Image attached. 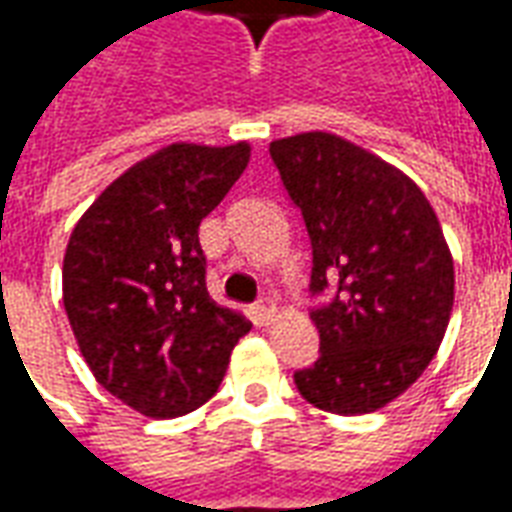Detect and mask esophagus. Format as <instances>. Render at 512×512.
Instances as JSON below:
<instances>
[{
	"label": "esophagus",
	"instance_id": "esophagus-1",
	"mask_svg": "<svg viewBox=\"0 0 512 512\" xmlns=\"http://www.w3.org/2000/svg\"><path fill=\"white\" fill-rule=\"evenodd\" d=\"M252 310H255L257 321L268 323V321H271V318H274V312H277V304H274V299H271V296H266V299L257 301Z\"/></svg>",
	"mask_w": 512,
	"mask_h": 512
}]
</instances>
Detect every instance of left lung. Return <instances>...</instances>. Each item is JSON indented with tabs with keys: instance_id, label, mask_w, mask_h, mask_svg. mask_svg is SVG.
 Segmentation results:
<instances>
[{
	"instance_id": "left-lung-1",
	"label": "left lung",
	"mask_w": 512,
	"mask_h": 512,
	"mask_svg": "<svg viewBox=\"0 0 512 512\" xmlns=\"http://www.w3.org/2000/svg\"><path fill=\"white\" fill-rule=\"evenodd\" d=\"M268 153L312 249L321 348L293 381L323 411H376L422 376L450 321L455 274L439 219L403 172L340 136H288Z\"/></svg>"
}]
</instances>
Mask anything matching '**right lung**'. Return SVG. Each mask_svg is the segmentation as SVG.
Returning <instances> with one entry per match:
<instances>
[{
	"instance_id": "right-lung-1",
	"label": "right lung",
	"mask_w": 512,
	"mask_h": 512,
	"mask_svg": "<svg viewBox=\"0 0 512 512\" xmlns=\"http://www.w3.org/2000/svg\"><path fill=\"white\" fill-rule=\"evenodd\" d=\"M249 145H169L123 172L73 227L62 301L98 384L139 414H189L216 395L249 323L205 288L200 222Z\"/></svg>"
}]
</instances>
